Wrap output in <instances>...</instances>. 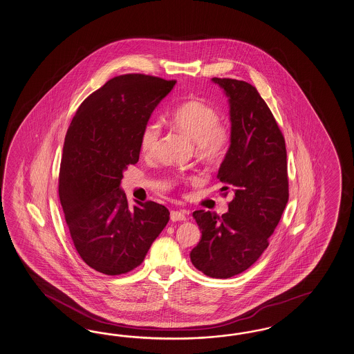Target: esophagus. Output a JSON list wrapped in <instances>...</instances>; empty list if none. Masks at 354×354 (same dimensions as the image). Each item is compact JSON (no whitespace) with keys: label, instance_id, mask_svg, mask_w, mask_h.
<instances>
[{"label":"esophagus","instance_id":"obj_1","mask_svg":"<svg viewBox=\"0 0 354 354\" xmlns=\"http://www.w3.org/2000/svg\"><path fill=\"white\" fill-rule=\"evenodd\" d=\"M170 219L172 221H183V220H187V215L184 211L172 210L170 212Z\"/></svg>","mask_w":354,"mask_h":354}]
</instances>
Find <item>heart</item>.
<instances>
[{
    "instance_id": "1",
    "label": "heart",
    "mask_w": 354,
    "mask_h": 354,
    "mask_svg": "<svg viewBox=\"0 0 354 354\" xmlns=\"http://www.w3.org/2000/svg\"><path fill=\"white\" fill-rule=\"evenodd\" d=\"M216 108L202 100H189L178 106L170 115L172 126L196 142V152L206 161H216L230 143V130L225 124H220ZM160 140V122L151 121L145 124L139 139L144 156H154Z\"/></svg>"
}]
</instances>
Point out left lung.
<instances>
[{
	"instance_id": "8db88e82",
	"label": "left lung",
	"mask_w": 354,
	"mask_h": 354,
	"mask_svg": "<svg viewBox=\"0 0 354 354\" xmlns=\"http://www.w3.org/2000/svg\"><path fill=\"white\" fill-rule=\"evenodd\" d=\"M228 96L230 145L220 165L223 194H232L221 216L197 210L201 241L192 264L212 278H230L251 267L269 245L288 201L285 138L258 90L245 81L214 77Z\"/></svg>"
}]
</instances>
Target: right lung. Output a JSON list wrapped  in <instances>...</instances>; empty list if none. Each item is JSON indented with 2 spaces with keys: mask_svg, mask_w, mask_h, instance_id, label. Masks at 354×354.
<instances>
[{
  "mask_svg": "<svg viewBox=\"0 0 354 354\" xmlns=\"http://www.w3.org/2000/svg\"><path fill=\"white\" fill-rule=\"evenodd\" d=\"M175 84L145 75L115 77L87 96L68 129L59 198L78 255L103 274L140 266L170 219L156 202L130 206L120 184L127 166L139 161L144 126Z\"/></svg>",
  "mask_w": 354,
  "mask_h": 354,
  "instance_id": "obj_1",
  "label": "right lung"
}]
</instances>
